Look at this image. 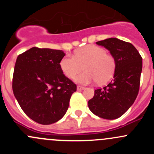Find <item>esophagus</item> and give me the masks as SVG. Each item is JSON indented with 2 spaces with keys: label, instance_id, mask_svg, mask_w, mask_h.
Listing matches in <instances>:
<instances>
[{
  "label": "esophagus",
  "instance_id": "esophagus-1",
  "mask_svg": "<svg viewBox=\"0 0 154 154\" xmlns=\"http://www.w3.org/2000/svg\"><path fill=\"white\" fill-rule=\"evenodd\" d=\"M85 87H83V86H78L77 87V89L78 90V91H80V90H83V89H85Z\"/></svg>",
  "mask_w": 154,
  "mask_h": 154
}]
</instances>
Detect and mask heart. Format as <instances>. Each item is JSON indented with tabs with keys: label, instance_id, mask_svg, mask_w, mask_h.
Instances as JSON below:
<instances>
[{
	"label": "heart",
	"instance_id": "obj_1",
	"mask_svg": "<svg viewBox=\"0 0 154 154\" xmlns=\"http://www.w3.org/2000/svg\"><path fill=\"white\" fill-rule=\"evenodd\" d=\"M85 66L86 72L74 78V81L81 84H88L94 80L102 84L112 77L116 70V60L107 54L103 48L88 45L76 51L74 57L67 55L63 57L60 66L63 74L73 78Z\"/></svg>",
	"mask_w": 154,
	"mask_h": 154
}]
</instances>
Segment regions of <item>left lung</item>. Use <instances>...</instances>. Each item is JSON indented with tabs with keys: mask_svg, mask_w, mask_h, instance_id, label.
<instances>
[{
	"mask_svg": "<svg viewBox=\"0 0 154 154\" xmlns=\"http://www.w3.org/2000/svg\"><path fill=\"white\" fill-rule=\"evenodd\" d=\"M106 48L116 60L113 80L103 88L94 90L88 106L95 116L108 120L121 117L133 104L138 95L142 58L131 44L117 38L96 42Z\"/></svg>",
	"mask_w": 154,
	"mask_h": 154,
	"instance_id": "8db88e82",
	"label": "left lung"
}]
</instances>
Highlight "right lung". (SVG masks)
Here are the masks:
<instances>
[{
  "mask_svg": "<svg viewBox=\"0 0 154 154\" xmlns=\"http://www.w3.org/2000/svg\"><path fill=\"white\" fill-rule=\"evenodd\" d=\"M60 50L32 48L20 54L14 68L12 90L20 106L34 122H58L67 112L77 86L63 74Z\"/></svg>",
  "mask_w": 154,
  "mask_h": 154,
  "instance_id": "right-lung-1",
  "label": "right lung"
}]
</instances>
